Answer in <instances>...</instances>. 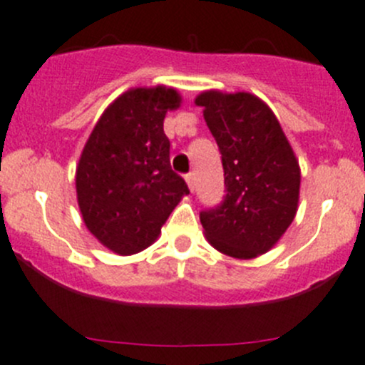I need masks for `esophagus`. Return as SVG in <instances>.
<instances>
[{
	"label": "esophagus",
	"mask_w": 365,
	"mask_h": 365,
	"mask_svg": "<svg viewBox=\"0 0 365 365\" xmlns=\"http://www.w3.org/2000/svg\"><path fill=\"white\" fill-rule=\"evenodd\" d=\"M186 182H187V186H190V190L193 191L195 190V175L193 174H186Z\"/></svg>",
	"instance_id": "1"
}]
</instances>
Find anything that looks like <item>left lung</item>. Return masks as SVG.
<instances>
[{"mask_svg": "<svg viewBox=\"0 0 365 365\" xmlns=\"http://www.w3.org/2000/svg\"><path fill=\"white\" fill-rule=\"evenodd\" d=\"M209 131L222 154V204L200 211L207 241L222 254L254 259L268 252L294 220L300 165L266 103L248 92H202Z\"/></svg>", "mask_w": 365, "mask_h": 365, "instance_id": "obj_1", "label": "left lung"}]
</instances>
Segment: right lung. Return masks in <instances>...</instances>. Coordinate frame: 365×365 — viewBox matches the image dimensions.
<instances>
[{
    "label": "right lung",
    "mask_w": 365,
    "mask_h": 365,
    "mask_svg": "<svg viewBox=\"0 0 365 365\" xmlns=\"http://www.w3.org/2000/svg\"><path fill=\"white\" fill-rule=\"evenodd\" d=\"M179 106L174 88H131L104 110L86 140L76 168L79 211L86 229L115 254L150 247L190 193L172 170L163 131L167 111Z\"/></svg>",
    "instance_id": "obj_1"
}]
</instances>
